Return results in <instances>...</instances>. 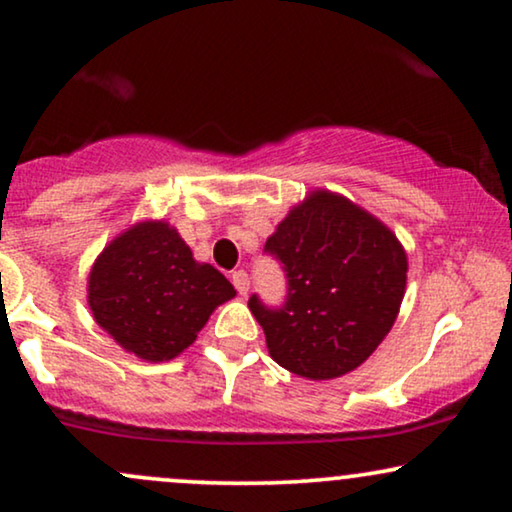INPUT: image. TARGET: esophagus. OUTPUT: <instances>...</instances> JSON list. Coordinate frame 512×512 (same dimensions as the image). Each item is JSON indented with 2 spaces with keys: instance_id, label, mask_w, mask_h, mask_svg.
<instances>
[{
  "instance_id": "esophagus-1",
  "label": "esophagus",
  "mask_w": 512,
  "mask_h": 512,
  "mask_svg": "<svg viewBox=\"0 0 512 512\" xmlns=\"http://www.w3.org/2000/svg\"><path fill=\"white\" fill-rule=\"evenodd\" d=\"M230 279H233V286L237 289V293H240V296H247V291H249V275L244 270H235L233 275H230Z\"/></svg>"
}]
</instances>
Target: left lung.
<instances>
[{
  "label": "left lung",
  "mask_w": 512,
  "mask_h": 512,
  "mask_svg": "<svg viewBox=\"0 0 512 512\" xmlns=\"http://www.w3.org/2000/svg\"><path fill=\"white\" fill-rule=\"evenodd\" d=\"M286 272V300L249 298L279 366L307 380L359 368L391 331L403 303L408 256L373 214L331 191H314L265 242Z\"/></svg>",
  "instance_id": "8db88e82"
}]
</instances>
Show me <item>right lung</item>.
<instances>
[{
  "instance_id": "add662e5",
  "label": "right lung",
  "mask_w": 512,
  "mask_h": 512,
  "mask_svg": "<svg viewBox=\"0 0 512 512\" xmlns=\"http://www.w3.org/2000/svg\"><path fill=\"white\" fill-rule=\"evenodd\" d=\"M233 284L198 263L165 221H142L111 240L90 270L88 305L125 352L170 361L193 345Z\"/></svg>"
}]
</instances>
